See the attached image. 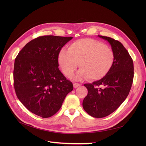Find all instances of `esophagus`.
Instances as JSON below:
<instances>
[{
	"label": "esophagus",
	"mask_w": 146,
	"mask_h": 146,
	"mask_svg": "<svg viewBox=\"0 0 146 146\" xmlns=\"http://www.w3.org/2000/svg\"><path fill=\"white\" fill-rule=\"evenodd\" d=\"M80 86V84H79V83H73V87L75 88L78 87V86Z\"/></svg>",
	"instance_id": "esophagus-1"
}]
</instances>
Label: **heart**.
Wrapping results in <instances>:
<instances>
[{"label":"heart","instance_id":"1","mask_svg":"<svg viewBox=\"0 0 146 146\" xmlns=\"http://www.w3.org/2000/svg\"><path fill=\"white\" fill-rule=\"evenodd\" d=\"M114 61L112 49L92 39L78 40L58 54V63L65 76L70 77L79 64L81 68L73 77L75 80L101 79L109 72Z\"/></svg>","mask_w":146,"mask_h":146}]
</instances>
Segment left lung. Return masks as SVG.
<instances>
[{"label":"left lung","mask_w":146,"mask_h":146,"mask_svg":"<svg viewBox=\"0 0 146 146\" xmlns=\"http://www.w3.org/2000/svg\"><path fill=\"white\" fill-rule=\"evenodd\" d=\"M98 36L109 42L115 61L104 77L84 85L88 94L83 101V107L92 117L102 118L115 111L127 97L134 78V64L122 43L109 37Z\"/></svg>","instance_id":"8db88e82"}]
</instances>
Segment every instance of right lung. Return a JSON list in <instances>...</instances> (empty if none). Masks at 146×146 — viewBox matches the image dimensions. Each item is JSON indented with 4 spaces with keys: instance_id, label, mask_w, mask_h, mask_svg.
<instances>
[{
    "instance_id": "obj_1",
    "label": "right lung",
    "mask_w": 146,
    "mask_h": 146,
    "mask_svg": "<svg viewBox=\"0 0 146 146\" xmlns=\"http://www.w3.org/2000/svg\"><path fill=\"white\" fill-rule=\"evenodd\" d=\"M72 38L38 37L27 43L15 58V94L27 109L39 117L48 118L54 115L73 90L72 83L58 68V54Z\"/></svg>"
}]
</instances>
